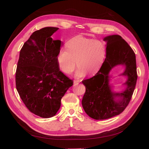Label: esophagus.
<instances>
[{"label":"esophagus","mask_w":149,"mask_h":149,"mask_svg":"<svg viewBox=\"0 0 149 149\" xmlns=\"http://www.w3.org/2000/svg\"><path fill=\"white\" fill-rule=\"evenodd\" d=\"M79 83V81H78V80H74L73 81V84H74V86L78 84Z\"/></svg>","instance_id":"1"}]
</instances>
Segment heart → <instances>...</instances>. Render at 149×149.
Listing matches in <instances>:
<instances>
[{"label":"heart","mask_w":149,"mask_h":149,"mask_svg":"<svg viewBox=\"0 0 149 149\" xmlns=\"http://www.w3.org/2000/svg\"><path fill=\"white\" fill-rule=\"evenodd\" d=\"M66 48L61 49L57 55V63L63 73L70 74L78 66L75 76L81 78L94 75L100 69L106 55L105 44L100 40H94L78 35L70 40Z\"/></svg>","instance_id":"heart-1"}]
</instances>
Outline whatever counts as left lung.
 <instances>
[{"label": "left lung", "instance_id": "left-lung-1", "mask_svg": "<svg viewBox=\"0 0 149 149\" xmlns=\"http://www.w3.org/2000/svg\"><path fill=\"white\" fill-rule=\"evenodd\" d=\"M103 40L106 42L104 61L95 76L82 81L86 86L83 107L90 118L96 120L109 119L120 114L130 101L137 79L136 55L128 43L118 35L107 36ZM119 65L125 68L119 75L127 79L123 84L125 89L116 92L110 84L112 77L109 73Z\"/></svg>", "mask_w": 149, "mask_h": 149}]
</instances>
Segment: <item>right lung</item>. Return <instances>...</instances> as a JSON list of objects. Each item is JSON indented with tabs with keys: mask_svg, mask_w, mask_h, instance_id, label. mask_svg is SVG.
<instances>
[{
	"mask_svg": "<svg viewBox=\"0 0 149 149\" xmlns=\"http://www.w3.org/2000/svg\"><path fill=\"white\" fill-rule=\"evenodd\" d=\"M58 29L45 27L34 31L21 49L16 70V88L22 101L43 118L56 114L61 98L73 84L57 63L62 42L51 36Z\"/></svg>",
	"mask_w": 149,
	"mask_h": 149,
	"instance_id": "right-lung-1",
	"label": "right lung"
}]
</instances>
